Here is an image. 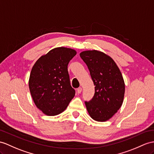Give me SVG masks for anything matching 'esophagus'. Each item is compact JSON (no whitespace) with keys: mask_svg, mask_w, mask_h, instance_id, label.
Returning a JSON list of instances; mask_svg holds the SVG:
<instances>
[{"mask_svg":"<svg viewBox=\"0 0 154 154\" xmlns=\"http://www.w3.org/2000/svg\"><path fill=\"white\" fill-rule=\"evenodd\" d=\"M82 91V88H79L77 89V92H78V94L80 93Z\"/></svg>","mask_w":154,"mask_h":154,"instance_id":"obj_1","label":"esophagus"}]
</instances>
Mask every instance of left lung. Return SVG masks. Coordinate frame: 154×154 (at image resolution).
<instances>
[{
  "mask_svg": "<svg viewBox=\"0 0 154 154\" xmlns=\"http://www.w3.org/2000/svg\"><path fill=\"white\" fill-rule=\"evenodd\" d=\"M87 65L95 87L91 100L85 101L91 118L97 122L110 119L122 105L125 83L114 61L102 51L88 50L80 54Z\"/></svg>",
  "mask_w": 154,
  "mask_h": 154,
  "instance_id": "obj_1",
  "label": "left lung"
}]
</instances>
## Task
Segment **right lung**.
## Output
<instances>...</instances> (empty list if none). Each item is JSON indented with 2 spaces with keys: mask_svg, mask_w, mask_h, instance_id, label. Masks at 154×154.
<instances>
[{
  "mask_svg": "<svg viewBox=\"0 0 154 154\" xmlns=\"http://www.w3.org/2000/svg\"><path fill=\"white\" fill-rule=\"evenodd\" d=\"M76 50L55 48L37 60L32 66L29 87L36 107L48 116L64 111L75 95L71 87L68 64Z\"/></svg>",
  "mask_w": 154,
  "mask_h": 154,
  "instance_id": "obj_1",
  "label": "right lung"
}]
</instances>
